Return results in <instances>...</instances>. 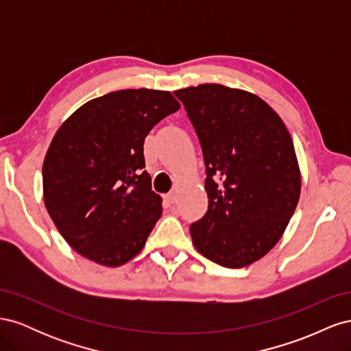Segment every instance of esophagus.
<instances>
[{
	"instance_id": "esophagus-1",
	"label": "esophagus",
	"mask_w": 351,
	"mask_h": 351,
	"mask_svg": "<svg viewBox=\"0 0 351 351\" xmlns=\"http://www.w3.org/2000/svg\"><path fill=\"white\" fill-rule=\"evenodd\" d=\"M165 199H167L168 204H174L176 199H177V195L174 192L173 193H168V195H165Z\"/></svg>"
}]
</instances>
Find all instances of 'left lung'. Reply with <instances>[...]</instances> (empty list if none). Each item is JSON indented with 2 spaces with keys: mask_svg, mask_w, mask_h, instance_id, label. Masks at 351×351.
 Wrapping results in <instances>:
<instances>
[{
  "mask_svg": "<svg viewBox=\"0 0 351 351\" xmlns=\"http://www.w3.org/2000/svg\"><path fill=\"white\" fill-rule=\"evenodd\" d=\"M199 137L208 212L193 222L195 249L244 268L278 243L299 204L302 173L281 117L252 92L206 83L174 92Z\"/></svg>",
  "mask_w": 351,
  "mask_h": 351,
  "instance_id": "left-lung-1",
  "label": "left lung"
}]
</instances>
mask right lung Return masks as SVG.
Returning a JSON list of instances; mask_svg holds the SVG:
<instances>
[{
  "label": "right lung",
  "mask_w": 351,
  "mask_h": 351,
  "mask_svg": "<svg viewBox=\"0 0 351 351\" xmlns=\"http://www.w3.org/2000/svg\"><path fill=\"white\" fill-rule=\"evenodd\" d=\"M180 110L171 92L115 90L83 104L49 143L44 202L60 234L86 259L121 267L145 247L162 197L145 168V137Z\"/></svg>",
  "instance_id": "add662e5"
}]
</instances>
